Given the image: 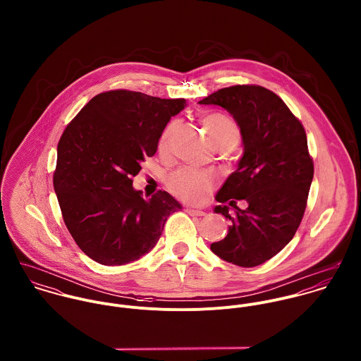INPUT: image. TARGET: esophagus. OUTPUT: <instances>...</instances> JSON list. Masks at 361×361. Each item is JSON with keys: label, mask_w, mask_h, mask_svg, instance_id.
Returning <instances> with one entry per match:
<instances>
[{"label": "esophagus", "mask_w": 361, "mask_h": 361, "mask_svg": "<svg viewBox=\"0 0 361 361\" xmlns=\"http://www.w3.org/2000/svg\"><path fill=\"white\" fill-rule=\"evenodd\" d=\"M186 212L190 215H196V216H204L207 212L202 211V209H195V208H186Z\"/></svg>", "instance_id": "esophagus-1"}]
</instances>
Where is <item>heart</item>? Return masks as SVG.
<instances>
[{"mask_svg":"<svg viewBox=\"0 0 361 361\" xmlns=\"http://www.w3.org/2000/svg\"><path fill=\"white\" fill-rule=\"evenodd\" d=\"M203 125L212 142L221 147H235L240 139V130L236 122L225 114H209L203 119ZM175 123H171L161 136V145L168 142V137L173 129ZM214 183V176L196 168H182L173 172L168 179V186L171 192L179 199L190 203L200 202L204 199Z\"/></svg>","mask_w":361,"mask_h":361,"instance_id":"obj_1","label":"heart"}]
</instances>
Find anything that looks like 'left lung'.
Segmentation results:
<instances>
[{"instance_id": "8db88e82", "label": "left lung", "mask_w": 361, "mask_h": 361, "mask_svg": "<svg viewBox=\"0 0 361 361\" xmlns=\"http://www.w3.org/2000/svg\"><path fill=\"white\" fill-rule=\"evenodd\" d=\"M199 104L226 109L243 145L236 171L215 196L222 204L214 212L232 224L211 250L235 265L256 267L278 255L302 222L314 175L305 128L286 104L261 86L225 87ZM238 200H245L247 208L236 207Z\"/></svg>"}]
</instances>
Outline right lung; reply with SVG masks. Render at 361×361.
<instances>
[{
	"instance_id": "right-lung-1",
	"label": "right lung",
	"mask_w": 361,
	"mask_h": 361,
	"mask_svg": "<svg viewBox=\"0 0 361 361\" xmlns=\"http://www.w3.org/2000/svg\"><path fill=\"white\" fill-rule=\"evenodd\" d=\"M185 106V99L105 92L62 133L54 189L69 233L96 262L123 265L147 255L166 218L182 209L166 192L142 197L132 178L145 158L155 154L169 119Z\"/></svg>"
}]
</instances>
